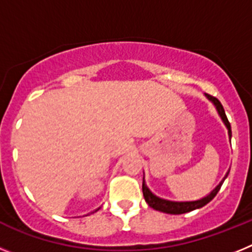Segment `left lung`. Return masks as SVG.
<instances>
[{
    "label": "left lung",
    "mask_w": 252,
    "mask_h": 252,
    "mask_svg": "<svg viewBox=\"0 0 252 252\" xmlns=\"http://www.w3.org/2000/svg\"><path fill=\"white\" fill-rule=\"evenodd\" d=\"M206 95H207V98L211 99V101L215 103L218 113H220V116H221V119L223 120L224 125H226L227 128H228V133H230V139H231V125H230V122H228V120H227V116H226V112H224V110H223V106H222L221 102L218 101L216 97H213V95L207 94V93H206ZM227 174H228V173H227ZM227 174H226V177H227ZM226 177H224V179H226ZM224 179L222 180L221 183L218 184L215 189H213L212 192H211V194L207 195V197H204V198H202V199H199V201H194V202H171V201H166V199H161V198L157 197V195H154L153 193L149 190V188L146 187V184L144 180H142V193H144V198H145L146 203H148L150 207H153L154 209L160 211V212L170 213V215H183V213L190 212V211H194V209H197V208H201V207L206 206L208 202L212 201L213 198L217 195L218 190L221 189Z\"/></svg>",
    "instance_id": "8db88e82"
}]
</instances>
